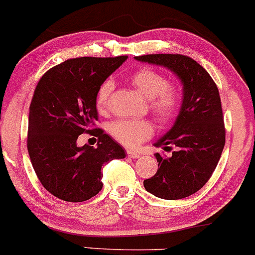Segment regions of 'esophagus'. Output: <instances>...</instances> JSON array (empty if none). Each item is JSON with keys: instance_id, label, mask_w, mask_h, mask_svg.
<instances>
[{"instance_id": "obj_1", "label": "esophagus", "mask_w": 255, "mask_h": 255, "mask_svg": "<svg viewBox=\"0 0 255 255\" xmlns=\"http://www.w3.org/2000/svg\"><path fill=\"white\" fill-rule=\"evenodd\" d=\"M127 153L128 157H131V158H138V157H140V153H137V152L135 151H131V149H128Z\"/></svg>"}]
</instances>
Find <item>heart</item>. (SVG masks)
Instances as JSON below:
<instances>
[{
  "mask_svg": "<svg viewBox=\"0 0 255 255\" xmlns=\"http://www.w3.org/2000/svg\"><path fill=\"white\" fill-rule=\"evenodd\" d=\"M132 86L148 99L149 110L162 124L172 122L182 107V88L177 82L167 81L163 73L153 69H140L131 76ZM114 88L113 80H106L97 91L96 108L104 113L108 108L109 97ZM109 132L117 141L128 147H133L151 137L153 128L147 120L119 119L109 125Z\"/></svg>",
  "mask_w": 255,
  "mask_h": 255,
  "instance_id": "obj_1",
  "label": "heart"
}]
</instances>
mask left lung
<instances>
[{
  "label": "left lung",
  "mask_w": 255,
  "mask_h": 255,
  "mask_svg": "<svg viewBox=\"0 0 255 255\" xmlns=\"http://www.w3.org/2000/svg\"><path fill=\"white\" fill-rule=\"evenodd\" d=\"M136 60L159 65L175 73L183 83V103L174 125L154 146L164 151L177 147L172 156L157 152V173L143 180L148 193L178 200L200 190L211 178L225 146L226 130L219 88L201 65L180 54H149Z\"/></svg>",
  "instance_id": "8db88e82"
}]
</instances>
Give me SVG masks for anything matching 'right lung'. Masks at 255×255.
Masks as SVG:
<instances>
[{
    "label": "right lung",
    "mask_w": 255,
    "mask_h": 255,
    "mask_svg": "<svg viewBox=\"0 0 255 255\" xmlns=\"http://www.w3.org/2000/svg\"><path fill=\"white\" fill-rule=\"evenodd\" d=\"M128 56L77 57L56 65L36 85L29 107L27 147L36 177L56 198L81 203L102 190V167L125 151L97 128L96 96L99 86ZM89 133L97 147L77 146Z\"/></svg>",
    "instance_id": "1"
}]
</instances>
